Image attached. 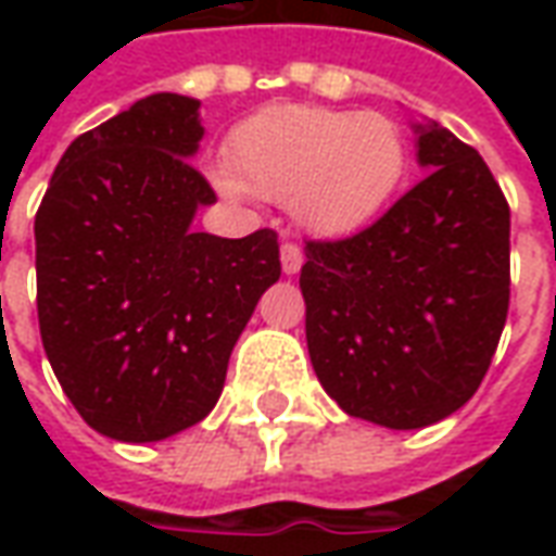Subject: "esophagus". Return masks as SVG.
Segmentation results:
<instances>
[{"mask_svg": "<svg viewBox=\"0 0 556 556\" xmlns=\"http://www.w3.org/2000/svg\"><path fill=\"white\" fill-rule=\"evenodd\" d=\"M279 262H282V274H298L303 265V250L298 247V243L286 241L282 247H279Z\"/></svg>", "mask_w": 556, "mask_h": 556, "instance_id": "1", "label": "esophagus"}]
</instances>
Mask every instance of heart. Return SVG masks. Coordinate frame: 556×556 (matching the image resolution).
Here are the masks:
<instances>
[{
    "instance_id": "1",
    "label": "heart",
    "mask_w": 556,
    "mask_h": 556,
    "mask_svg": "<svg viewBox=\"0 0 556 556\" xmlns=\"http://www.w3.org/2000/svg\"><path fill=\"white\" fill-rule=\"evenodd\" d=\"M214 181L231 199H291L294 219L318 238L369 226L402 187L408 142L381 113L282 103L250 115L229 139Z\"/></svg>"
}]
</instances>
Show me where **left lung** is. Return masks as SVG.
Masks as SVG:
<instances>
[{"label": "left lung", "instance_id": "obj_1", "mask_svg": "<svg viewBox=\"0 0 556 556\" xmlns=\"http://www.w3.org/2000/svg\"><path fill=\"white\" fill-rule=\"evenodd\" d=\"M426 169L384 217L303 247L309 361L349 417L426 429L477 393L509 309V205L477 151L414 122Z\"/></svg>", "mask_w": 556, "mask_h": 556}]
</instances>
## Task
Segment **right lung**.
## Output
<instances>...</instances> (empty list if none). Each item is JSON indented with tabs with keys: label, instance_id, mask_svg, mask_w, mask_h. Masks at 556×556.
<instances>
[{
	"label": "right lung",
	"instance_id": "obj_1",
	"mask_svg": "<svg viewBox=\"0 0 556 556\" xmlns=\"http://www.w3.org/2000/svg\"><path fill=\"white\" fill-rule=\"evenodd\" d=\"M202 103L157 91L77 137L35 217L38 325L91 429L151 443L217 405L235 342L279 279L277 231H195Z\"/></svg>",
	"mask_w": 556,
	"mask_h": 556
}]
</instances>
